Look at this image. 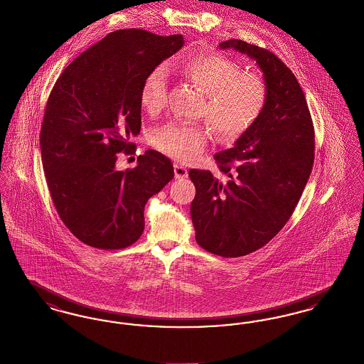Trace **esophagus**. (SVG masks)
Wrapping results in <instances>:
<instances>
[{
    "instance_id": "34e87169",
    "label": "esophagus",
    "mask_w": 364,
    "mask_h": 364,
    "mask_svg": "<svg viewBox=\"0 0 364 364\" xmlns=\"http://www.w3.org/2000/svg\"><path fill=\"white\" fill-rule=\"evenodd\" d=\"M174 176L176 178H186L188 176V171L181 165H174Z\"/></svg>"
}]
</instances>
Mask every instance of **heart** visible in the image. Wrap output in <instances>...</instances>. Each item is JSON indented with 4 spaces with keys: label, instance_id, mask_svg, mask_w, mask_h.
I'll use <instances>...</instances> for the list:
<instances>
[{
    "label": "heart",
    "instance_id": "heart-1",
    "mask_svg": "<svg viewBox=\"0 0 364 364\" xmlns=\"http://www.w3.org/2000/svg\"><path fill=\"white\" fill-rule=\"evenodd\" d=\"M178 72L206 94L205 114L215 135L235 140L257 122L266 101V87L258 75L240 72L236 63L218 53L190 54L178 64ZM168 79L162 68L150 70L140 86L139 100L149 113L159 112L166 102ZM208 143L200 125L168 124L153 136L161 153L178 162H192Z\"/></svg>",
    "mask_w": 364,
    "mask_h": 364
}]
</instances>
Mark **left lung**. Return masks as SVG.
Segmentation results:
<instances>
[{
	"label": "left lung",
	"instance_id": "1",
	"mask_svg": "<svg viewBox=\"0 0 364 364\" xmlns=\"http://www.w3.org/2000/svg\"><path fill=\"white\" fill-rule=\"evenodd\" d=\"M221 49L252 58L266 87L259 117L229 150L214 158L225 174L191 169L196 195L191 218L198 244L237 258L270 242L291 218L314 164V127L303 90L277 55L229 39Z\"/></svg>",
	"mask_w": 364,
	"mask_h": 364
}]
</instances>
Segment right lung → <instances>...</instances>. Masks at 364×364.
I'll return each instance as SVG.
<instances>
[{"mask_svg":"<svg viewBox=\"0 0 364 364\" xmlns=\"http://www.w3.org/2000/svg\"><path fill=\"white\" fill-rule=\"evenodd\" d=\"M184 45L183 35L128 28L106 35L64 70L41 128V154L54 208L87 245L120 250L144 229L147 200L173 178L168 156L147 150L134 169L119 153L140 132L144 76Z\"/></svg>","mask_w":364,"mask_h":364,"instance_id":"obj_1","label":"right lung"}]
</instances>
